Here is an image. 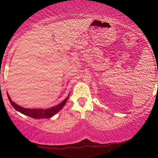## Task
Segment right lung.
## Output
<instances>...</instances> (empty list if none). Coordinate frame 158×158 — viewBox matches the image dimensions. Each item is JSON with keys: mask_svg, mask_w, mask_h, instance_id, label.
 I'll return each instance as SVG.
<instances>
[{"mask_svg": "<svg viewBox=\"0 0 158 158\" xmlns=\"http://www.w3.org/2000/svg\"><path fill=\"white\" fill-rule=\"evenodd\" d=\"M7 97L10 100V102L11 103V105L14 106V108L17 110L18 111L21 112L25 115L30 116L33 118H49L52 117L53 115H55L56 113H58L61 109L63 107V106L65 105L66 102L68 100V97L66 99H65L62 102H60L59 105L57 106H53L50 109H26L21 106L17 105V104H15L14 102L12 101L10 99V96L7 95Z\"/></svg>", "mask_w": 158, "mask_h": 158, "instance_id": "1", "label": "right lung"}]
</instances>
